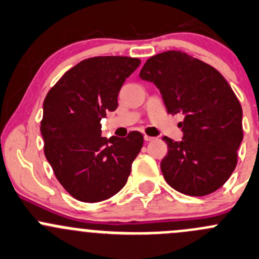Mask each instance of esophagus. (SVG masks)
<instances>
[{
  "mask_svg": "<svg viewBox=\"0 0 259 259\" xmlns=\"http://www.w3.org/2000/svg\"><path fill=\"white\" fill-rule=\"evenodd\" d=\"M143 138H145V141H147V142H150V141L155 140V137H151V136H147V135L143 136Z\"/></svg>",
  "mask_w": 259,
  "mask_h": 259,
  "instance_id": "34e87169",
  "label": "esophagus"
}]
</instances>
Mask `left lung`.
I'll return each mask as SVG.
<instances>
[{
    "label": "left lung",
    "instance_id": "1",
    "mask_svg": "<svg viewBox=\"0 0 259 259\" xmlns=\"http://www.w3.org/2000/svg\"><path fill=\"white\" fill-rule=\"evenodd\" d=\"M140 78L155 84L171 114H184L181 141L168 137L161 161L166 183L190 196L222 188L237 166L243 140L242 106L224 76L209 64L176 50L151 56Z\"/></svg>",
    "mask_w": 259,
    "mask_h": 259
}]
</instances>
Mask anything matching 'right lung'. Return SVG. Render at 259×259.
<instances>
[{"instance_id": "1", "label": "right lung", "mask_w": 259, "mask_h": 259, "mask_svg": "<svg viewBox=\"0 0 259 259\" xmlns=\"http://www.w3.org/2000/svg\"><path fill=\"white\" fill-rule=\"evenodd\" d=\"M141 60L96 56L69 69L44 101V152L63 188L76 200L98 203L127 183L142 133L102 137L101 119L118 107V93Z\"/></svg>"}]
</instances>
